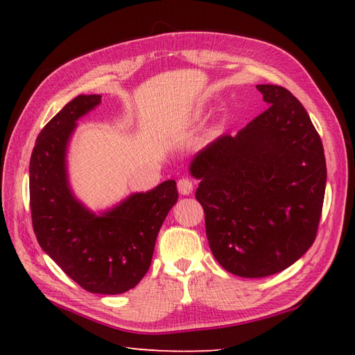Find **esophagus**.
<instances>
[{
  "label": "esophagus",
  "mask_w": 355,
  "mask_h": 355,
  "mask_svg": "<svg viewBox=\"0 0 355 355\" xmlns=\"http://www.w3.org/2000/svg\"><path fill=\"white\" fill-rule=\"evenodd\" d=\"M177 186H178L180 195H189L193 189V182L189 178H180Z\"/></svg>",
  "instance_id": "esophagus-1"
}]
</instances>
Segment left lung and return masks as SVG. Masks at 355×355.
Wrapping results in <instances>:
<instances>
[{
  "instance_id": "8db88e82",
  "label": "left lung",
  "mask_w": 355,
  "mask_h": 355,
  "mask_svg": "<svg viewBox=\"0 0 355 355\" xmlns=\"http://www.w3.org/2000/svg\"><path fill=\"white\" fill-rule=\"evenodd\" d=\"M267 110L192 158L215 259L241 277L290 267L314 243L327 186L322 140L296 97L256 85Z\"/></svg>"
}]
</instances>
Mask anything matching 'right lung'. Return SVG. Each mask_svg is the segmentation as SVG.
I'll return each instance as SVG.
<instances>
[{
    "instance_id": "right-lung-1",
    "label": "right lung",
    "mask_w": 355,
    "mask_h": 355,
    "mask_svg": "<svg viewBox=\"0 0 355 355\" xmlns=\"http://www.w3.org/2000/svg\"><path fill=\"white\" fill-rule=\"evenodd\" d=\"M101 102V94H80L42 128L30 158V209L37 243L67 276L89 293L120 294L146 275L178 192L177 183L166 180L102 212L76 198L67 164L69 145L78 120Z\"/></svg>"
}]
</instances>
